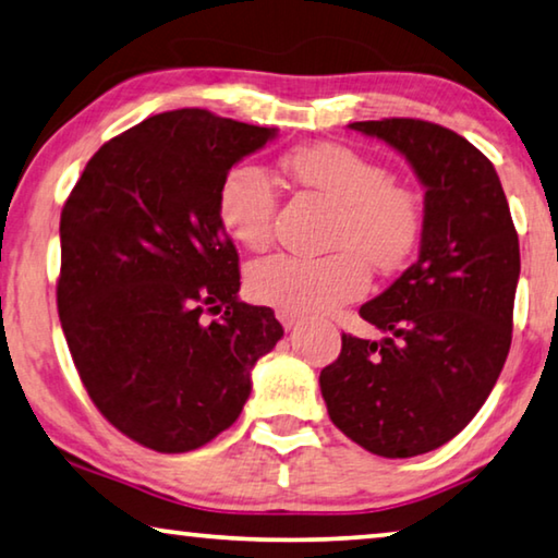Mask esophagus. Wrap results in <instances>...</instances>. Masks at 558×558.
Segmentation results:
<instances>
[{"label": "esophagus", "mask_w": 558, "mask_h": 558, "mask_svg": "<svg viewBox=\"0 0 558 558\" xmlns=\"http://www.w3.org/2000/svg\"><path fill=\"white\" fill-rule=\"evenodd\" d=\"M276 315H278V320L282 323V328H286V330L295 328L298 323L303 320V315H301V313H293V311H278Z\"/></svg>", "instance_id": "1"}]
</instances>
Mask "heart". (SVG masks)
<instances>
[{
    "mask_svg": "<svg viewBox=\"0 0 558 558\" xmlns=\"http://www.w3.org/2000/svg\"><path fill=\"white\" fill-rule=\"evenodd\" d=\"M282 168L338 205L330 245L323 257L278 253L257 260L247 272V290L257 303L293 313H326L359 301L368 290V265L396 270L415 251L423 228L418 197L390 182L378 162L343 145L298 147L282 157ZM278 195L268 174L251 162L226 172L218 190V218L228 235L247 251H263L272 240Z\"/></svg>",
    "mask_w": 558,
    "mask_h": 558,
    "instance_id": "obj_1",
    "label": "heart"
}]
</instances>
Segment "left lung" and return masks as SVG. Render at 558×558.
I'll return each mask as SVG.
<instances>
[{"label":"left lung","mask_w":558,"mask_h":558,"mask_svg":"<svg viewBox=\"0 0 558 558\" xmlns=\"http://www.w3.org/2000/svg\"><path fill=\"white\" fill-rule=\"evenodd\" d=\"M348 128L398 149L426 187L421 251L393 286L361 305L386 332H343L320 371L328 415L365 451L411 459L469 426L511 348L519 235L492 160L434 122L390 118Z\"/></svg>","instance_id":"left-lung-1"}]
</instances>
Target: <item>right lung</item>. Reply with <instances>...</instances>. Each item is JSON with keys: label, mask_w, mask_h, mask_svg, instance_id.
<instances>
[{"label": "right lung", "mask_w": 558, "mask_h": 558, "mask_svg": "<svg viewBox=\"0 0 558 558\" xmlns=\"http://www.w3.org/2000/svg\"><path fill=\"white\" fill-rule=\"evenodd\" d=\"M276 135L207 110L155 114L99 147L64 203L66 345L99 413L153 451H195L230 428L282 338L270 307L238 298L218 218L226 172Z\"/></svg>", "instance_id": "1"}]
</instances>
